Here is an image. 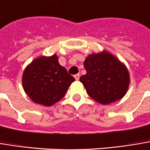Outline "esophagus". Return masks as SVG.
Instances as JSON below:
<instances>
[{"instance_id": "1", "label": "esophagus", "mask_w": 150, "mask_h": 150, "mask_svg": "<svg viewBox=\"0 0 150 150\" xmlns=\"http://www.w3.org/2000/svg\"><path fill=\"white\" fill-rule=\"evenodd\" d=\"M74 78H75L76 80H79V78H80V75H79V74H76V75H74Z\"/></svg>"}]
</instances>
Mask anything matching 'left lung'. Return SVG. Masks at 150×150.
Returning a JSON list of instances; mask_svg holds the SVG:
<instances>
[{
    "instance_id": "1",
    "label": "left lung",
    "mask_w": 150,
    "mask_h": 150,
    "mask_svg": "<svg viewBox=\"0 0 150 150\" xmlns=\"http://www.w3.org/2000/svg\"><path fill=\"white\" fill-rule=\"evenodd\" d=\"M86 74L79 80L96 102L108 105L122 99L130 85L126 66L107 50L89 54L83 62Z\"/></svg>"
}]
</instances>
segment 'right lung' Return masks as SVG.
<instances>
[{
  "label": "right lung",
  "instance_id": "right-lung-1",
  "mask_svg": "<svg viewBox=\"0 0 150 150\" xmlns=\"http://www.w3.org/2000/svg\"><path fill=\"white\" fill-rule=\"evenodd\" d=\"M75 79L60 66L57 54L41 55L25 68L22 86L33 102L50 107L61 100Z\"/></svg>",
  "mask_w": 150,
  "mask_h": 150
}]
</instances>
